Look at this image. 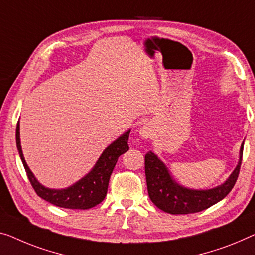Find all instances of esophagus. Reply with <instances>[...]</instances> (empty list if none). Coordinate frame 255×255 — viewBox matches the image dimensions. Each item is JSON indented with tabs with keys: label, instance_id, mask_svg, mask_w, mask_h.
<instances>
[{
	"label": "esophagus",
	"instance_id": "1",
	"mask_svg": "<svg viewBox=\"0 0 255 255\" xmlns=\"http://www.w3.org/2000/svg\"><path fill=\"white\" fill-rule=\"evenodd\" d=\"M152 135V127L150 126V124H145L143 125L142 127L139 128V136L142 138H150Z\"/></svg>",
	"mask_w": 255,
	"mask_h": 255
}]
</instances>
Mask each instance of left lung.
Returning a JSON list of instances; mask_svg holds the SVG:
<instances>
[{
  "instance_id": "obj_1",
  "label": "left lung",
  "mask_w": 255,
  "mask_h": 255,
  "mask_svg": "<svg viewBox=\"0 0 255 255\" xmlns=\"http://www.w3.org/2000/svg\"><path fill=\"white\" fill-rule=\"evenodd\" d=\"M244 142L239 151V161L229 178L219 187L193 190L182 187L173 180L160 159L153 152L145 154V176L149 197L155 206L169 214H190L206 210L219 203L231 191L236 183L242 165Z\"/></svg>"
}]
</instances>
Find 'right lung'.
Returning <instances> with one entry per match:
<instances>
[{
	"instance_id": "obj_1",
	"label": "right lung",
	"mask_w": 255,
	"mask_h": 255,
	"mask_svg": "<svg viewBox=\"0 0 255 255\" xmlns=\"http://www.w3.org/2000/svg\"><path fill=\"white\" fill-rule=\"evenodd\" d=\"M19 121L16 129V143L20 159L27 177L35 190L36 195L41 198L54 204L55 206L71 210H88L96 206L104 200L108 192L110 176L118 161V158L129 150L128 138L130 130L125 132L115 142L110 144L103 151L94 168L81 180L75 182L73 185L66 189H49L40 183L36 177L30 172L26 164L20 145V131H19Z\"/></svg>"
}]
</instances>
